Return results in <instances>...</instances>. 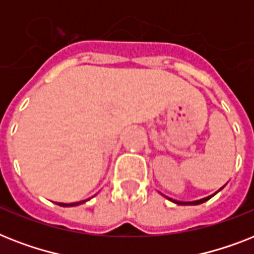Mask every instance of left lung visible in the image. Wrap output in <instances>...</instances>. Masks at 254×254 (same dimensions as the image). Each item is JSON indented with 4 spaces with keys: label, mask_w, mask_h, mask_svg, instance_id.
I'll return each instance as SVG.
<instances>
[{
    "label": "left lung",
    "mask_w": 254,
    "mask_h": 254,
    "mask_svg": "<svg viewBox=\"0 0 254 254\" xmlns=\"http://www.w3.org/2000/svg\"><path fill=\"white\" fill-rule=\"evenodd\" d=\"M223 189V188H222ZM220 189V190H222ZM216 194V192H215ZM214 194V195H215ZM214 195H210L207 196V198H203V199H199V200H194V202H180V200H174V199H170V198H168L169 200H172V202H174V203H177V204H200V203H203V202H206V200H208L210 198H212Z\"/></svg>",
    "instance_id": "8db88e82"
}]
</instances>
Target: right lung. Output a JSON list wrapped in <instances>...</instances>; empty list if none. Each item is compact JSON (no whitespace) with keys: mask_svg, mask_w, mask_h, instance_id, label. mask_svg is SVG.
Instances as JSON below:
<instances>
[{"mask_svg":"<svg viewBox=\"0 0 254 254\" xmlns=\"http://www.w3.org/2000/svg\"><path fill=\"white\" fill-rule=\"evenodd\" d=\"M81 203H84V200H82V202H76V203H58L59 206H63V207H72V206H78V204H81Z\"/></svg>","mask_w":254,"mask_h":254,"instance_id":"obj_1","label":"right lung"}]
</instances>
